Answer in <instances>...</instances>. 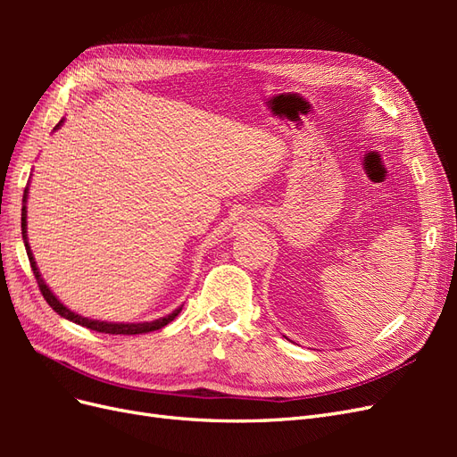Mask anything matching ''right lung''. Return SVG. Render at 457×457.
Masks as SVG:
<instances>
[{
    "label": "right lung",
    "instance_id": "add662e5",
    "mask_svg": "<svg viewBox=\"0 0 457 457\" xmlns=\"http://www.w3.org/2000/svg\"><path fill=\"white\" fill-rule=\"evenodd\" d=\"M62 123V120H61ZM61 123L54 129L61 128ZM26 196H29V187H26L24 190V196H22V217H21V227H22V240H24V247H26V255H29L30 259V267L34 270V276H36V282L39 286V292L41 295H44V299L49 303V307L61 314L62 318H66V320H71L74 324H79V326H86L93 331H101V334H112V336H137V334H148V331H154V329H160L163 326H168L173 318L181 312L183 307L175 309L171 314L163 316V318H158V320H152V322H139V324H116V322H101V320H91V318H86V316H79L76 312H72L68 307H64L62 303L53 295L51 289L47 287V284L44 282V278H41V274L37 270V265L34 261V255H32V250L29 245V237H26Z\"/></svg>",
    "mask_w": 457,
    "mask_h": 457
}]
</instances>
